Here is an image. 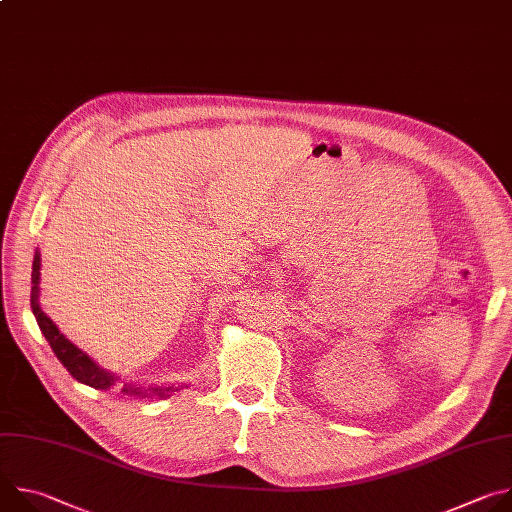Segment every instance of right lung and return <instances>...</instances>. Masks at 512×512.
Segmentation results:
<instances>
[{"instance_id": "1", "label": "right lung", "mask_w": 512, "mask_h": 512, "mask_svg": "<svg viewBox=\"0 0 512 512\" xmlns=\"http://www.w3.org/2000/svg\"><path fill=\"white\" fill-rule=\"evenodd\" d=\"M40 251L36 249L34 253V263H32V296H30V306L32 312L36 316V322L44 334V338L48 340L50 348L54 350L56 358L64 364V369L72 375V379H77L83 385H89L93 389H111L115 385V375H111L105 369H99L97 362L93 358L87 356V352H83L81 348H77L72 344L64 334H60V330L56 328V324L42 312L40 308ZM125 395H133V397H170L172 391H178L174 387H150L143 389L137 385H123L121 389Z\"/></svg>"}]
</instances>
